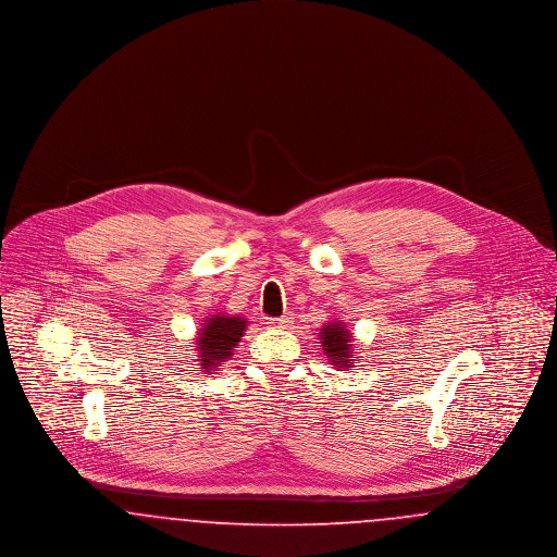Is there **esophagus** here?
<instances>
[{"label": "esophagus", "mask_w": 557, "mask_h": 557, "mask_svg": "<svg viewBox=\"0 0 557 557\" xmlns=\"http://www.w3.org/2000/svg\"><path fill=\"white\" fill-rule=\"evenodd\" d=\"M269 323H271V325H273V327H280V330H286V327H288V325H290V323H292V318H290V315H282V318L271 319V321H269Z\"/></svg>", "instance_id": "obj_1"}]
</instances>
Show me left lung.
Returning <instances> with one entry per match:
<instances>
[{"instance_id":"obj_1","label":"left lung","mask_w":557,"mask_h":557,"mask_svg":"<svg viewBox=\"0 0 557 557\" xmlns=\"http://www.w3.org/2000/svg\"><path fill=\"white\" fill-rule=\"evenodd\" d=\"M319 341L321 350L332 361V366H336V370L346 371L352 368V334L346 330L343 321H330L327 325H323V330L319 332Z\"/></svg>"}]
</instances>
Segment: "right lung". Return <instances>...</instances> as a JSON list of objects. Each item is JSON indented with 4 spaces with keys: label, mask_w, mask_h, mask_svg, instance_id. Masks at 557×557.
Returning a JSON list of instances; mask_svg holds the SVG:
<instances>
[{
    "label": "right lung",
    "mask_w": 557,
    "mask_h": 557,
    "mask_svg": "<svg viewBox=\"0 0 557 557\" xmlns=\"http://www.w3.org/2000/svg\"><path fill=\"white\" fill-rule=\"evenodd\" d=\"M248 321L239 315H225V313H214L209 315L202 323L198 338H196V348H198V361L200 368L196 370L205 373H214L225 366V361L234 355V348L244 336Z\"/></svg>",
    "instance_id": "add662e5"
}]
</instances>
